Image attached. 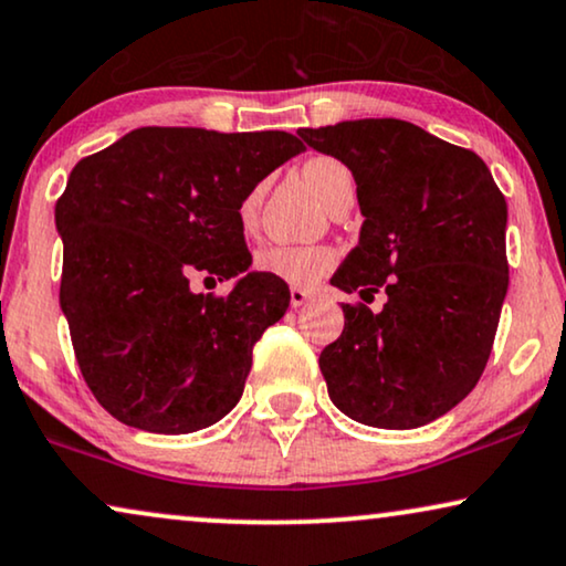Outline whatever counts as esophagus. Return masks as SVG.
<instances>
[{"label":"esophagus","instance_id":"34e87169","mask_svg":"<svg viewBox=\"0 0 566 566\" xmlns=\"http://www.w3.org/2000/svg\"><path fill=\"white\" fill-rule=\"evenodd\" d=\"M313 300V295L307 290H303V287H292L290 290V303H292V307H305L307 303H311Z\"/></svg>","mask_w":566,"mask_h":566}]
</instances>
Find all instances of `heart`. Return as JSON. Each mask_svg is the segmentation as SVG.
Returning a JSON list of instances; mask_svg holds the SVG:
<instances>
[{
  "label": "heart",
  "instance_id": "b5f03b06",
  "mask_svg": "<svg viewBox=\"0 0 566 566\" xmlns=\"http://www.w3.org/2000/svg\"><path fill=\"white\" fill-rule=\"evenodd\" d=\"M303 176L315 188L323 205L328 201L338 180L352 178L346 165L334 157H313L303 165ZM263 201V186H253L238 205V220L243 230H253L259 222ZM336 263V251L328 245H266L255 255V269L295 287H313L321 276H326Z\"/></svg>",
  "mask_w": 566,
  "mask_h": 566
}]
</instances>
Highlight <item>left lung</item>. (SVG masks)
Listing matches in <instances>:
<instances>
[{
	"label": "left lung",
	"mask_w": 566,
	"mask_h": 566,
	"mask_svg": "<svg viewBox=\"0 0 566 566\" xmlns=\"http://www.w3.org/2000/svg\"><path fill=\"white\" fill-rule=\"evenodd\" d=\"M307 147L352 170L359 240L331 284L386 305H342L321 352L338 411L367 427L413 429L463 401L484 373L507 295V201L471 149L398 118L303 129Z\"/></svg>",
	"instance_id": "1"
}]
</instances>
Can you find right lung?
Here are the masks:
<instances>
[{"label": "right lung", "mask_w": 566, "mask_h": 566, "mask_svg": "<svg viewBox=\"0 0 566 566\" xmlns=\"http://www.w3.org/2000/svg\"><path fill=\"white\" fill-rule=\"evenodd\" d=\"M300 153L287 132L145 126L74 165L54 212L59 303L111 417L188 434L235 409L253 344L290 307L282 279L251 271L238 205ZM196 273L232 277L231 295L193 293Z\"/></svg>", "instance_id": "obj_1"}]
</instances>
